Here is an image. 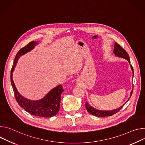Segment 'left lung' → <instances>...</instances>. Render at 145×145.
Returning a JSON list of instances; mask_svg holds the SVG:
<instances>
[{"label": "left lung", "mask_w": 145, "mask_h": 145, "mask_svg": "<svg viewBox=\"0 0 145 145\" xmlns=\"http://www.w3.org/2000/svg\"><path fill=\"white\" fill-rule=\"evenodd\" d=\"M114 53L115 55V56L121 57V58H124L126 60H128V61L130 63V57L129 56H128V54H127V52L123 49V48L117 42L115 43V46H114ZM131 66V69L133 71V76H134V70H133V67L131 65H130ZM133 91V89L131 92V95L130 97L132 95ZM130 100V99H128L127 102ZM126 103V102H125ZM124 103L122 106H121L120 107L118 108V109H115L114 110H98L96 109L95 108H94L93 107H92L91 106L89 105V104L88 103H86L85 104V106H86V108L88 110V112H89L90 114H91V115L97 116V117H106V116H110L112 115H113L115 114H116L117 112H118L122 108L123 106L124 105V104H125Z\"/></svg>", "instance_id": "8db88e82"}]
</instances>
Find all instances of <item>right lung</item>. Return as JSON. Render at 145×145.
<instances>
[{
  "label": "right lung",
  "mask_w": 145,
  "mask_h": 145,
  "mask_svg": "<svg viewBox=\"0 0 145 145\" xmlns=\"http://www.w3.org/2000/svg\"><path fill=\"white\" fill-rule=\"evenodd\" d=\"M38 44L37 41H31L18 52L15 56L14 64L11 70V83L16 100L19 105L30 114L43 118H50L56 115L59 112L61 94L64 91L61 85L50 90L44 98L40 100H30L24 97L18 91L12 79V72L18 59L23 55L31 51Z\"/></svg>",
  "instance_id": "add662e5"
}]
</instances>
